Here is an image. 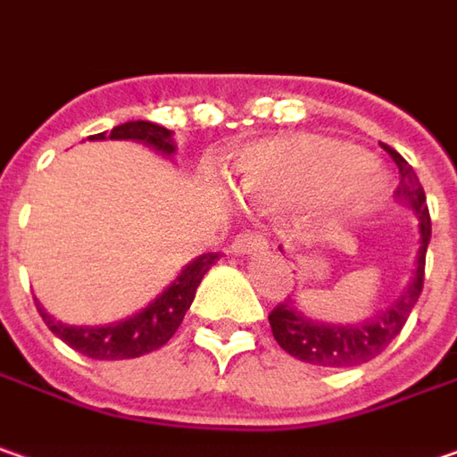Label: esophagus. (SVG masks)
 I'll use <instances>...</instances> for the list:
<instances>
[{"mask_svg":"<svg viewBox=\"0 0 457 457\" xmlns=\"http://www.w3.org/2000/svg\"><path fill=\"white\" fill-rule=\"evenodd\" d=\"M268 248L266 235L258 229H245L232 240V250L235 253H263Z\"/></svg>","mask_w":457,"mask_h":457,"instance_id":"34e87169","label":"esophagus"}]
</instances>
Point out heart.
<instances>
[{
    "label": "heart",
    "instance_id": "b5f03b06",
    "mask_svg": "<svg viewBox=\"0 0 457 457\" xmlns=\"http://www.w3.org/2000/svg\"><path fill=\"white\" fill-rule=\"evenodd\" d=\"M381 176L358 148L317 135H296L250 148L240 158V187L255 202L294 207L317 199L363 212L381 191Z\"/></svg>",
    "mask_w": 457,
    "mask_h": 457
}]
</instances>
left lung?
<instances>
[{
  "label": "left lung",
  "mask_w": 457,
  "mask_h": 457,
  "mask_svg": "<svg viewBox=\"0 0 457 457\" xmlns=\"http://www.w3.org/2000/svg\"><path fill=\"white\" fill-rule=\"evenodd\" d=\"M391 161L399 169V187L396 196L402 202H407L409 207L420 214V232H422V243L417 253V270L411 276L407 288L399 294V299L381 312L378 317L361 322V325H328V322H317L309 320L307 314H302L294 307L291 299L278 302L270 309L268 322L270 332L276 337V343L287 350L288 355H294L296 361H304L312 366L325 368H350L363 366L368 361H373L376 355H381L388 347V343L402 332L407 325L409 312L414 309L422 287H425V255L429 245V235H432V222H429V209H427L425 189L417 179L414 169L394 148L384 145Z\"/></svg>",
  "instance_id": "8db88e82"
}]
</instances>
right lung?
<instances>
[{
    "mask_svg": "<svg viewBox=\"0 0 457 457\" xmlns=\"http://www.w3.org/2000/svg\"><path fill=\"white\" fill-rule=\"evenodd\" d=\"M170 135L173 132L161 128V125H153V122H145V120H135V122L117 125L110 132V140H137V143H145L150 148L170 155L173 153ZM91 137L94 140H104V132L91 135ZM217 258H220V253L199 255L194 263H189L179 273V278L150 307H145L140 314L129 317L125 322L107 325V328H73V325H63V322L53 320L37 302L35 304H37V312H40V317L48 325L50 332L58 335L76 353H84L87 358H94V361L140 358L145 353H153V350L163 347L176 335V329L181 328V322H184L187 309L194 302L196 287L202 284L204 273L214 266Z\"/></svg>",
    "mask_w": 457,
    "mask_h": 457,
    "instance_id": "1",
    "label": "right lung"
}]
</instances>
